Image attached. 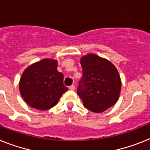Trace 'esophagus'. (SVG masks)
Listing matches in <instances>:
<instances>
[{"label":"esophagus","instance_id":"34e87169","mask_svg":"<svg viewBox=\"0 0 150 150\" xmlns=\"http://www.w3.org/2000/svg\"><path fill=\"white\" fill-rule=\"evenodd\" d=\"M75 86L74 85H71V86H69V89H70V90L74 91V90H75Z\"/></svg>","mask_w":150,"mask_h":150}]
</instances>
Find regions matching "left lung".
Instances as JSON below:
<instances>
[{
  "label": "left lung",
  "mask_w": 150,
  "mask_h": 150,
  "mask_svg": "<svg viewBox=\"0 0 150 150\" xmlns=\"http://www.w3.org/2000/svg\"><path fill=\"white\" fill-rule=\"evenodd\" d=\"M82 78L77 93L85 108L94 113H101L117 101L121 80L117 69L106 59L88 54L81 59Z\"/></svg>",
  "instance_id": "8db88e82"
}]
</instances>
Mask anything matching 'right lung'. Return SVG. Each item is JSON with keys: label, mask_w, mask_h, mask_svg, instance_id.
Wrapping results in <instances>:
<instances>
[{"label": "right lung", "mask_w": 150, "mask_h": 150, "mask_svg": "<svg viewBox=\"0 0 150 150\" xmlns=\"http://www.w3.org/2000/svg\"><path fill=\"white\" fill-rule=\"evenodd\" d=\"M63 78L62 73L58 71L56 60L44 59L37 62L23 72L19 84L21 96L31 108L49 110L68 91Z\"/></svg>", "instance_id": "obj_1"}]
</instances>
